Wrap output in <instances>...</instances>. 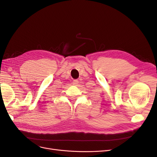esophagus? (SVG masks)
I'll return each mask as SVG.
<instances>
[{"instance_id":"obj_1","label":"esophagus","mask_w":157,"mask_h":157,"mask_svg":"<svg viewBox=\"0 0 157 157\" xmlns=\"http://www.w3.org/2000/svg\"><path fill=\"white\" fill-rule=\"evenodd\" d=\"M72 83H73V85H74V86H77V84H78V80H74Z\"/></svg>"}]
</instances>
